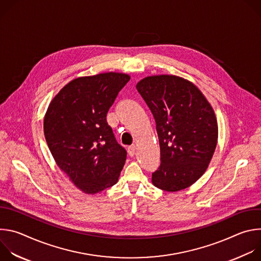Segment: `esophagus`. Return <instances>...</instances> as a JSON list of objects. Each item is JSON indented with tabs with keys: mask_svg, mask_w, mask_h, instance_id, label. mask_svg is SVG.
<instances>
[{
	"mask_svg": "<svg viewBox=\"0 0 261 261\" xmlns=\"http://www.w3.org/2000/svg\"><path fill=\"white\" fill-rule=\"evenodd\" d=\"M128 153H129V156H130V157H133V156L135 155V153H136V147H135V145H132V146H130V147L128 148Z\"/></svg>",
	"mask_w": 261,
	"mask_h": 261,
	"instance_id": "34e87169",
	"label": "esophagus"
}]
</instances>
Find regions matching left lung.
<instances>
[{
  "instance_id": "left-lung-1",
  "label": "left lung",
  "mask_w": 261,
  "mask_h": 261,
  "mask_svg": "<svg viewBox=\"0 0 261 261\" xmlns=\"http://www.w3.org/2000/svg\"><path fill=\"white\" fill-rule=\"evenodd\" d=\"M136 89L156 122L161 164L152 173L155 187L176 192L206 170L217 145L214 109L191 82L175 75L147 76Z\"/></svg>"
}]
</instances>
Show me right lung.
<instances>
[{"instance_id":"right-lung-1","label":"right lung","mask_w":261,"mask_h":261,"mask_svg":"<svg viewBox=\"0 0 261 261\" xmlns=\"http://www.w3.org/2000/svg\"><path fill=\"white\" fill-rule=\"evenodd\" d=\"M130 81L118 72L68 83L51 100L44 135L57 165L76 187L96 194L117 184L127 152L106 122L110 106Z\"/></svg>"}]
</instances>
